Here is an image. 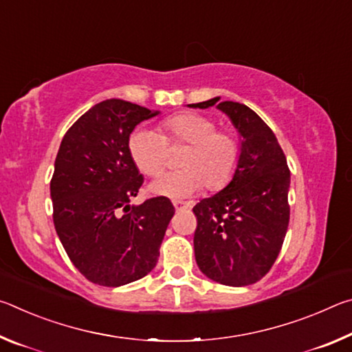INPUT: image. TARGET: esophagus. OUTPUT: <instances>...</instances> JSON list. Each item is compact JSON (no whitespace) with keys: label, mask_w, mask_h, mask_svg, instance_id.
<instances>
[{"label":"esophagus","mask_w":352,"mask_h":352,"mask_svg":"<svg viewBox=\"0 0 352 352\" xmlns=\"http://www.w3.org/2000/svg\"><path fill=\"white\" fill-rule=\"evenodd\" d=\"M175 206V210H186V208H190V204L189 201H183V200H174L172 201Z\"/></svg>","instance_id":"1"}]
</instances>
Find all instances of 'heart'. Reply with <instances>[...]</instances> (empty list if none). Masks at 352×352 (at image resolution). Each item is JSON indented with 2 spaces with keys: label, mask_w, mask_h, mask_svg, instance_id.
I'll use <instances>...</instances> for the list:
<instances>
[{
  "label": "heart",
  "mask_w": 352,
  "mask_h": 352,
  "mask_svg": "<svg viewBox=\"0 0 352 352\" xmlns=\"http://www.w3.org/2000/svg\"><path fill=\"white\" fill-rule=\"evenodd\" d=\"M166 136L157 130L140 129L130 135L129 152L142 174L158 177L169 163V146H184L182 169L168 172L151 186L153 194L182 199L201 188L220 190L228 184L241 160V142L230 129H217V122L204 113L186 111L163 122Z\"/></svg>",
  "instance_id": "heart-1"
}]
</instances>
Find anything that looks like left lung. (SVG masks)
Masks as SVG:
<instances>
[{"label": "left lung", "mask_w": 352, "mask_h": 352, "mask_svg": "<svg viewBox=\"0 0 352 352\" xmlns=\"http://www.w3.org/2000/svg\"><path fill=\"white\" fill-rule=\"evenodd\" d=\"M217 100L190 107L208 109ZM217 109L242 136L241 160L228 186L192 208L194 252L208 278L242 287L264 278L281 252L290 219V170L273 130L252 109L233 100Z\"/></svg>", "instance_id": "8db88e82"}]
</instances>
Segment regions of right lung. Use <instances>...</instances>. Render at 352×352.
Returning <instances> with one entry per match:
<instances>
[{
    "mask_svg": "<svg viewBox=\"0 0 352 352\" xmlns=\"http://www.w3.org/2000/svg\"><path fill=\"white\" fill-rule=\"evenodd\" d=\"M157 115L107 99L65 133L51 178L52 220L68 258L88 281L118 287L157 265L174 205L158 195L129 201L144 183L129 152L136 124Z\"/></svg>",
    "mask_w": 352,
    "mask_h": 352,
    "instance_id": "right-lung-1",
    "label": "right lung"
}]
</instances>
